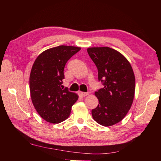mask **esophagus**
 <instances>
[{"instance_id":"obj_1","label":"esophagus","mask_w":161,"mask_h":161,"mask_svg":"<svg viewBox=\"0 0 161 161\" xmlns=\"http://www.w3.org/2000/svg\"><path fill=\"white\" fill-rule=\"evenodd\" d=\"M80 95L81 97H85V96H86V95H88V93H84V92H80Z\"/></svg>"}]
</instances>
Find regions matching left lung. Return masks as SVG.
Instances as JSON below:
<instances>
[{
  "label": "left lung",
  "mask_w": 161,
  "mask_h": 161,
  "mask_svg": "<svg viewBox=\"0 0 161 161\" xmlns=\"http://www.w3.org/2000/svg\"><path fill=\"white\" fill-rule=\"evenodd\" d=\"M87 52L97 68L99 81L104 86L95 92L99 104L92 110V116L102 126L114 125L127 114L134 98L132 67L123 54L111 47H91Z\"/></svg>",
  "instance_id": "obj_1"
}]
</instances>
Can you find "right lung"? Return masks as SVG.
Returning <instances> with one entry per match:
<instances>
[{"instance_id": "1", "label": "right lung", "mask_w": 161, "mask_h": 161, "mask_svg": "<svg viewBox=\"0 0 161 161\" xmlns=\"http://www.w3.org/2000/svg\"><path fill=\"white\" fill-rule=\"evenodd\" d=\"M80 47L59 46L47 49L36 57L30 75L32 104L46 121L58 124L66 119L71 107L78 100L77 94L63 89L64 69L66 62Z\"/></svg>"}]
</instances>
